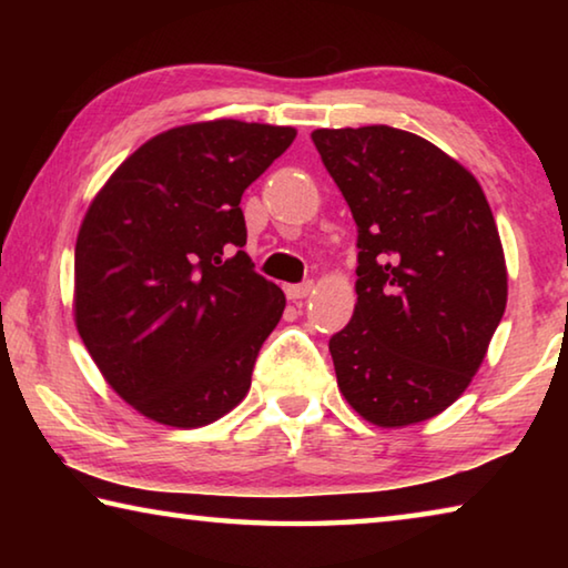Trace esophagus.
Instances as JSON below:
<instances>
[{"label": "esophagus", "instance_id": "1", "mask_svg": "<svg viewBox=\"0 0 568 568\" xmlns=\"http://www.w3.org/2000/svg\"><path fill=\"white\" fill-rule=\"evenodd\" d=\"M313 291H315V285L307 281V283H301V285H287L285 295H287V301H303V297H307Z\"/></svg>", "mask_w": 568, "mask_h": 568}]
</instances>
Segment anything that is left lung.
<instances>
[{"instance_id": "1", "label": "left lung", "mask_w": 568, "mask_h": 568, "mask_svg": "<svg viewBox=\"0 0 568 568\" xmlns=\"http://www.w3.org/2000/svg\"><path fill=\"white\" fill-rule=\"evenodd\" d=\"M311 138L358 225V303L331 338L338 388L373 426L434 418L464 396L506 311L488 200L413 132L368 124Z\"/></svg>"}]
</instances>
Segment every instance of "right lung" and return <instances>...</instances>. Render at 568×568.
<instances>
[{
	"label": "right lung",
	"mask_w": 568,
	"mask_h": 568,
	"mask_svg": "<svg viewBox=\"0 0 568 568\" xmlns=\"http://www.w3.org/2000/svg\"><path fill=\"white\" fill-rule=\"evenodd\" d=\"M295 134L240 120L180 124L134 150L84 213L77 333L145 418L200 428L247 396L285 295L243 250L240 197Z\"/></svg>",
	"instance_id": "right-lung-1"
}]
</instances>
